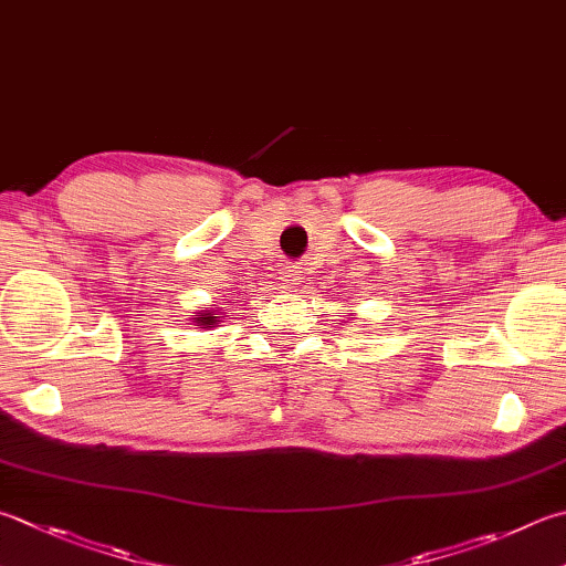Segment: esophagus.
I'll return each mask as SVG.
<instances>
[{
  "label": "esophagus",
  "instance_id": "obj_1",
  "mask_svg": "<svg viewBox=\"0 0 566 566\" xmlns=\"http://www.w3.org/2000/svg\"><path fill=\"white\" fill-rule=\"evenodd\" d=\"M287 269H291V265H287ZM279 285H281V291H283V293L293 291V287L301 285V271H285Z\"/></svg>",
  "mask_w": 566,
  "mask_h": 566
}]
</instances>
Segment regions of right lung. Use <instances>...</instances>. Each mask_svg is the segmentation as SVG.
I'll use <instances>...</instances> for the list:
<instances>
[{"instance_id": "obj_1", "label": "right lung", "mask_w": 566, "mask_h": 566, "mask_svg": "<svg viewBox=\"0 0 566 566\" xmlns=\"http://www.w3.org/2000/svg\"><path fill=\"white\" fill-rule=\"evenodd\" d=\"M191 319H195L197 325H205V327H214L219 323L214 313H201V317H191Z\"/></svg>"}]
</instances>
